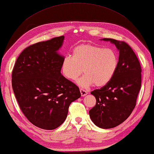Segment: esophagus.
<instances>
[{"label": "esophagus", "mask_w": 154, "mask_h": 154, "mask_svg": "<svg viewBox=\"0 0 154 154\" xmlns=\"http://www.w3.org/2000/svg\"><path fill=\"white\" fill-rule=\"evenodd\" d=\"M80 93H81V96H85L86 95L88 94V92H87V91H86L85 90L80 89Z\"/></svg>", "instance_id": "1"}]
</instances>
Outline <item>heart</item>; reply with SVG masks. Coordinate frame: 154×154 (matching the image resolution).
<instances>
[{
  "label": "heart",
  "instance_id": "heart-1",
  "mask_svg": "<svg viewBox=\"0 0 154 154\" xmlns=\"http://www.w3.org/2000/svg\"><path fill=\"white\" fill-rule=\"evenodd\" d=\"M118 55L114 49L105 48L92 44H82L75 47L72 56H65L62 71L68 80L77 81L83 88L94 85L102 87L112 80L117 70Z\"/></svg>",
  "mask_w": 154,
  "mask_h": 154
}]
</instances>
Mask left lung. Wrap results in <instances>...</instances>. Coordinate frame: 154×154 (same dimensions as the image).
I'll list each match as a JSON object with an SVG mask.
<instances>
[{
	"instance_id": "8db88e82",
	"label": "left lung",
	"mask_w": 154,
	"mask_h": 154,
	"mask_svg": "<svg viewBox=\"0 0 154 154\" xmlns=\"http://www.w3.org/2000/svg\"><path fill=\"white\" fill-rule=\"evenodd\" d=\"M114 44L119 51L117 70L112 80L91 94L96 103L89 111L91 120L103 129L114 128L130 116L142 83V67L132 48L124 41L103 38Z\"/></svg>"
}]
</instances>
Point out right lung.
Returning <instances> with one entry per match:
<instances>
[{"label": "right lung", "instance_id": "obj_1", "mask_svg": "<svg viewBox=\"0 0 154 154\" xmlns=\"http://www.w3.org/2000/svg\"><path fill=\"white\" fill-rule=\"evenodd\" d=\"M64 38L28 46L12 72V89L21 111L33 125L46 130L62 125L70 103L81 96L79 88L60 72L64 57L57 51Z\"/></svg>", "mask_w": 154, "mask_h": 154}]
</instances>
